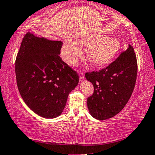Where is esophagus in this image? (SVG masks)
<instances>
[{
	"label": "esophagus",
	"instance_id": "esophagus-1",
	"mask_svg": "<svg viewBox=\"0 0 155 155\" xmlns=\"http://www.w3.org/2000/svg\"><path fill=\"white\" fill-rule=\"evenodd\" d=\"M78 76H79L80 81H84V78H85L84 73L81 72V71H79V72H78Z\"/></svg>",
	"mask_w": 155,
	"mask_h": 155
}]
</instances>
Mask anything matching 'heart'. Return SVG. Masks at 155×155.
<instances>
[{
	"instance_id": "b5f03b06",
	"label": "heart",
	"mask_w": 155,
	"mask_h": 155,
	"mask_svg": "<svg viewBox=\"0 0 155 155\" xmlns=\"http://www.w3.org/2000/svg\"><path fill=\"white\" fill-rule=\"evenodd\" d=\"M84 48H88V58L91 64L97 68L107 66L116 58L121 49L118 39L104 34H91L79 41L67 39L62 48V57L67 64L74 65L82 55Z\"/></svg>"
}]
</instances>
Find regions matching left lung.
<instances>
[{
  "instance_id": "obj_1",
  "label": "left lung",
  "mask_w": 155,
  "mask_h": 155,
  "mask_svg": "<svg viewBox=\"0 0 155 155\" xmlns=\"http://www.w3.org/2000/svg\"><path fill=\"white\" fill-rule=\"evenodd\" d=\"M138 65L134 48L127 50L107 67L85 74L94 92L87 100L91 116L98 120L112 118L129 100L136 81Z\"/></svg>"
}]
</instances>
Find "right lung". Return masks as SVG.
Here are the masks:
<instances>
[{"mask_svg": "<svg viewBox=\"0 0 155 155\" xmlns=\"http://www.w3.org/2000/svg\"><path fill=\"white\" fill-rule=\"evenodd\" d=\"M62 45L28 32L15 61L19 93L26 104L38 116L53 119L66 106L68 95L78 84V76L59 55Z\"/></svg>", "mask_w": 155, "mask_h": 155, "instance_id": "add662e5", "label": "right lung"}]
</instances>
